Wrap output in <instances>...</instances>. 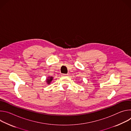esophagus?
<instances>
[{"instance_id":"1","label":"esophagus","mask_w":131,"mask_h":131,"mask_svg":"<svg viewBox=\"0 0 131 131\" xmlns=\"http://www.w3.org/2000/svg\"><path fill=\"white\" fill-rule=\"evenodd\" d=\"M68 75V74H65V73H63L62 74V76H67Z\"/></svg>"}]
</instances>
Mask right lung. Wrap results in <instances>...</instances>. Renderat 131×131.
Returning <instances> with one entry per match:
<instances>
[{"label": "right lung", "instance_id": "add662e5", "mask_svg": "<svg viewBox=\"0 0 131 131\" xmlns=\"http://www.w3.org/2000/svg\"><path fill=\"white\" fill-rule=\"evenodd\" d=\"M52 79H53V77H49V79H47V82L48 83V84H50V82H51V81L52 80Z\"/></svg>", "mask_w": 131, "mask_h": 131}]
</instances>
